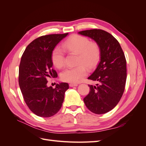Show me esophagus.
I'll return each instance as SVG.
<instances>
[{
  "mask_svg": "<svg viewBox=\"0 0 146 146\" xmlns=\"http://www.w3.org/2000/svg\"><path fill=\"white\" fill-rule=\"evenodd\" d=\"M78 85H77V84H74V83H70L69 84V86L70 87H74V86H77Z\"/></svg>",
  "mask_w": 146,
  "mask_h": 146,
  "instance_id": "1",
  "label": "esophagus"
}]
</instances>
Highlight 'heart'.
I'll return each mask as SVG.
<instances>
[{
    "label": "heart",
    "instance_id": "obj_1",
    "mask_svg": "<svg viewBox=\"0 0 146 146\" xmlns=\"http://www.w3.org/2000/svg\"><path fill=\"white\" fill-rule=\"evenodd\" d=\"M63 47L69 52L77 54V64L78 66L68 67L60 74V78L68 82H77L85 77L87 69L95 67L99 61L101 49L96 42H90L88 38L79 35H74L64 42ZM52 64L57 68H61L64 65V52L59 47H55L51 54ZM86 65L85 66V65Z\"/></svg>",
    "mask_w": 146,
    "mask_h": 146
}]
</instances>
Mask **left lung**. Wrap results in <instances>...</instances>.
<instances>
[{
    "label": "left lung",
    "mask_w": 146,
    "mask_h": 146,
    "mask_svg": "<svg viewBox=\"0 0 146 146\" xmlns=\"http://www.w3.org/2000/svg\"><path fill=\"white\" fill-rule=\"evenodd\" d=\"M79 34L91 38L101 49L98 66L88 77L98 84L89 85L90 92L84 102L92 112L105 114L115 108L124 91L127 78L124 53L117 40L105 31L91 29Z\"/></svg>",
    "instance_id": "8db88e82"
}]
</instances>
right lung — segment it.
I'll use <instances>...</instances> for the list:
<instances>
[{
	"label": "right lung",
	"instance_id": "1",
	"mask_svg": "<svg viewBox=\"0 0 146 146\" xmlns=\"http://www.w3.org/2000/svg\"><path fill=\"white\" fill-rule=\"evenodd\" d=\"M68 35L50 34L35 38L24 52L19 70V84L31 111L39 117H49L59 112L69 89L66 82L56 87L47 86L48 77H57L51 54L57 44Z\"/></svg>",
	"mask_w": 146,
	"mask_h": 146
}]
</instances>
